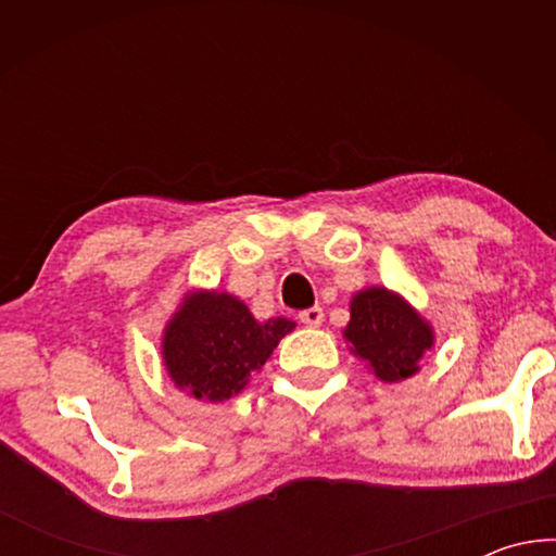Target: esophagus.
<instances>
[{
    "label": "esophagus",
    "instance_id": "34e87169",
    "mask_svg": "<svg viewBox=\"0 0 556 556\" xmlns=\"http://www.w3.org/2000/svg\"><path fill=\"white\" fill-rule=\"evenodd\" d=\"M299 321L308 326V328H316L324 324V308L321 306H312V308H304V312L299 314Z\"/></svg>",
    "mask_w": 556,
    "mask_h": 556
}]
</instances>
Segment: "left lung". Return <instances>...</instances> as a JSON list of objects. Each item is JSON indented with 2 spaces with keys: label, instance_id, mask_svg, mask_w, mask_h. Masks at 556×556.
<instances>
[{
  "label": "left lung",
  "instance_id": "8db88e82",
  "mask_svg": "<svg viewBox=\"0 0 556 556\" xmlns=\"http://www.w3.org/2000/svg\"><path fill=\"white\" fill-rule=\"evenodd\" d=\"M345 338L353 343L351 351L368 361L384 382H397L417 372L419 357L434 343L425 318L397 294L380 287L355 294Z\"/></svg>",
  "mask_w": 556,
  "mask_h": 556
}]
</instances>
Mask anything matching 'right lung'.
<instances>
[{
	"label": "right lung",
	"mask_w": 556,
	"mask_h": 556,
	"mask_svg": "<svg viewBox=\"0 0 556 556\" xmlns=\"http://www.w3.org/2000/svg\"><path fill=\"white\" fill-rule=\"evenodd\" d=\"M291 328L294 324L287 318L255 321L250 308L230 294H195L166 328V370L193 397L230 400Z\"/></svg>",
	"instance_id": "add662e5"
}]
</instances>
